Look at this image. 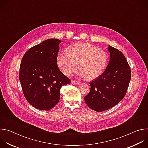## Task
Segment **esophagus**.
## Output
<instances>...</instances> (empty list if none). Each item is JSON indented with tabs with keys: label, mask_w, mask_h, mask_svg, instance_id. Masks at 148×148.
<instances>
[{
	"label": "esophagus",
	"mask_w": 148,
	"mask_h": 148,
	"mask_svg": "<svg viewBox=\"0 0 148 148\" xmlns=\"http://www.w3.org/2000/svg\"><path fill=\"white\" fill-rule=\"evenodd\" d=\"M71 82L72 84H74V85H77V84H80L79 81H75V80H72Z\"/></svg>",
	"instance_id": "esophagus-1"
}]
</instances>
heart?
<instances>
[{
    "mask_svg": "<svg viewBox=\"0 0 148 148\" xmlns=\"http://www.w3.org/2000/svg\"><path fill=\"white\" fill-rule=\"evenodd\" d=\"M57 64L60 70L67 76L74 71L77 64L76 74L79 77L92 79L103 73L107 62V54L101 48L87 43H77L70 45L67 52L60 53Z\"/></svg>",
    "mask_w": 148,
    "mask_h": 148,
    "instance_id": "obj_1",
    "label": "heart"
}]
</instances>
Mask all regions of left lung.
Here are the masks:
<instances>
[{"mask_svg": "<svg viewBox=\"0 0 148 148\" xmlns=\"http://www.w3.org/2000/svg\"><path fill=\"white\" fill-rule=\"evenodd\" d=\"M110 60L105 71L90 82L88 94L84 97L86 104L97 112L114 107L125 96L131 77V69L124 55L109 45Z\"/></svg>", "mask_w": 148, "mask_h": 148, "instance_id": "1", "label": "left lung"}]
</instances>
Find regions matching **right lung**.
<instances>
[{
	"instance_id": "right-lung-1",
	"label": "right lung",
	"mask_w": 148,
	"mask_h": 148,
	"mask_svg": "<svg viewBox=\"0 0 148 148\" xmlns=\"http://www.w3.org/2000/svg\"><path fill=\"white\" fill-rule=\"evenodd\" d=\"M60 43L58 39H47L29 49L21 61L19 80L23 94L38 110L54 107L60 100L61 88L71 83L57 64Z\"/></svg>"
}]
</instances>
